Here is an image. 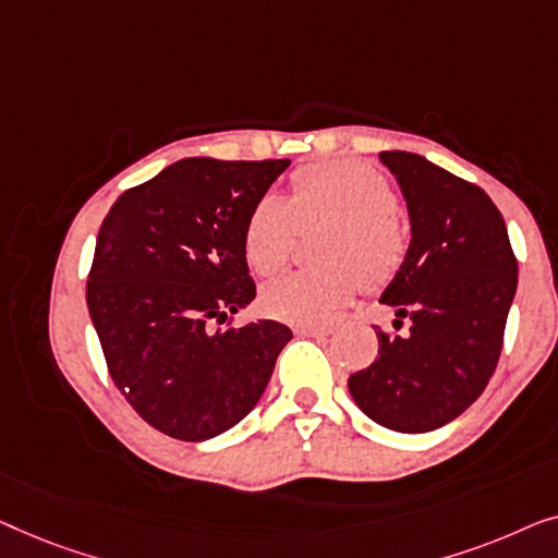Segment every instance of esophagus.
Returning <instances> with one entry per match:
<instances>
[{"label":"esophagus","mask_w":558,"mask_h":558,"mask_svg":"<svg viewBox=\"0 0 558 558\" xmlns=\"http://www.w3.org/2000/svg\"><path fill=\"white\" fill-rule=\"evenodd\" d=\"M295 331L301 336H313V339H324V336L331 333V326H298Z\"/></svg>","instance_id":"esophagus-1"}]
</instances>
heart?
Returning a JSON list of instances; mask_svg holds the SVG:
<instances>
[{"label":"heart","mask_w":558,"mask_h":558,"mask_svg":"<svg viewBox=\"0 0 558 558\" xmlns=\"http://www.w3.org/2000/svg\"><path fill=\"white\" fill-rule=\"evenodd\" d=\"M397 202L389 179L361 161L311 163L290 177L288 202L272 194L257 199L242 230V253L257 276H276L288 263L298 230L326 225L316 247L324 265L270 280L263 308L290 324H324L361 282H389L410 250Z\"/></svg>","instance_id":"obj_1"}]
</instances>
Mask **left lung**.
Listing matches in <instances>:
<instances>
[{"label": "left lung", "instance_id": "left-lung-1", "mask_svg": "<svg viewBox=\"0 0 558 558\" xmlns=\"http://www.w3.org/2000/svg\"><path fill=\"white\" fill-rule=\"evenodd\" d=\"M410 209L412 242L381 293L404 336L376 333L379 356L349 376L361 412L395 433H429L460 417L496 372L518 263L496 204L425 156L381 151Z\"/></svg>", "mask_w": 558, "mask_h": 558}]
</instances>
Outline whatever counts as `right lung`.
I'll use <instances>...</instances> for the list:
<instances>
[{"label":"right lung","mask_w":558,"mask_h":558,"mask_svg":"<svg viewBox=\"0 0 558 558\" xmlns=\"http://www.w3.org/2000/svg\"><path fill=\"white\" fill-rule=\"evenodd\" d=\"M288 159H182L125 190L88 272L108 374L159 433L202 442L247 417L293 339L278 320L228 326L255 298L242 230Z\"/></svg>","instance_id":"add662e5"}]
</instances>
